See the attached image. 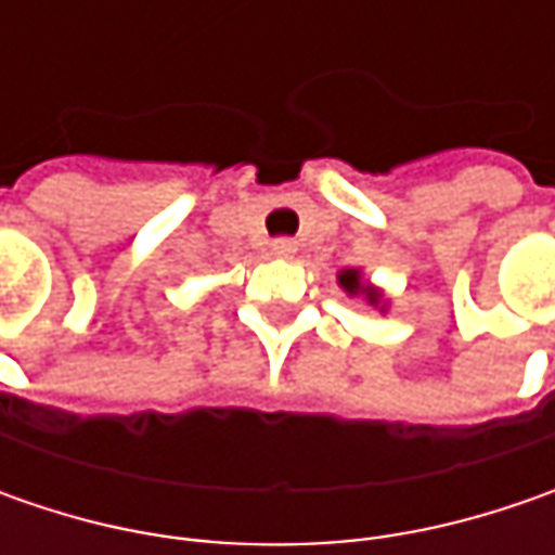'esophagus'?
Segmentation results:
<instances>
[{
	"mask_svg": "<svg viewBox=\"0 0 555 555\" xmlns=\"http://www.w3.org/2000/svg\"><path fill=\"white\" fill-rule=\"evenodd\" d=\"M271 253L274 256H293L296 253V244L287 241V237H281V241H271Z\"/></svg>",
	"mask_w": 555,
	"mask_h": 555,
	"instance_id": "1",
	"label": "esophagus"
}]
</instances>
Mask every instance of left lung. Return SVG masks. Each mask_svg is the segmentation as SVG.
<instances>
[{"mask_svg": "<svg viewBox=\"0 0 555 555\" xmlns=\"http://www.w3.org/2000/svg\"><path fill=\"white\" fill-rule=\"evenodd\" d=\"M336 284L346 289V296H352V299H364V302L373 306V309H379V311L389 309V302H386L383 289L373 287L371 281L361 274V268H343V271L336 274Z\"/></svg>", "mask_w": 555, "mask_h": 555, "instance_id": "obj_1", "label": "left lung"}]
</instances>
